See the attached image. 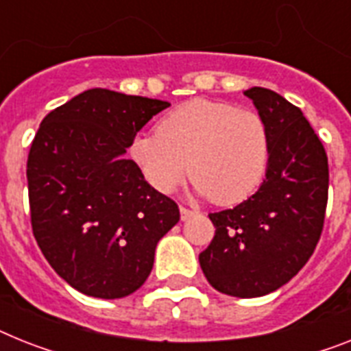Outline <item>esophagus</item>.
<instances>
[{
	"label": "esophagus",
	"instance_id": "1",
	"mask_svg": "<svg viewBox=\"0 0 351 351\" xmlns=\"http://www.w3.org/2000/svg\"><path fill=\"white\" fill-rule=\"evenodd\" d=\"M179 210H181V219H182V221H186L188 217H192L193 213H195V211H193V210H188V208H184V206H181V208H179Z\"/></svg>",
	"mask_w": 351,
	"mask_h": 351
}]
</instances>
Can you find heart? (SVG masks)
Instances as JSON below:
<instances>
[{"label":"heart","instance_id":"heart-1","mask_svg":"<svg viewBox=\"0 0 351 351\" xmlns=\"http://www.w3.org/2000/svg\"><path fill=\"white\" fill-rule=\"evenodd\" d=\"M130 158L158 192H172L190 170L197 195L237 204L267 173L271 132L253 109L193 98L167 112L156 132L136 136Z\"/></svg>","mask_w":351,"mask_h":351}]
</instances>
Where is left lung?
<instances>
[{
    "label": "left lung",
    "mask_w": 351,
    "mask_h": 351,
    "mask_svg": "<svg viewBox=\"0 0 351 351\" xmlns=\"http://www.w3.org/2000/svg\"><path fill=\"white\" fill-rule=\"evenodd\" d=\"M244 95L267 121L271 161L258 192L210 213L215 237L199 262L222 294L258 298L285 285L314 253L328 202V158L300 107L265 88Z\"/></svg>",
    "instance_id": "8db88e82"
}]
</instances>
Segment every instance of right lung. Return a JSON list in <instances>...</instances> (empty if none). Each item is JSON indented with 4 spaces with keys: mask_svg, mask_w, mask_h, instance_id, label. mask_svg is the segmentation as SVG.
<instances>
[{
    "mask_svg": "<svg viewBox=\"0 0 351 351\" xmlns=\"http://www.w3.org/2000/svg\"><path fill=\"white\" fill-rule=\"evenodd\" d=\"M170 104L95 88L46 114L26 178L32 231L55 273L93 298L138 291L179 208L125 159L136 134Z\"/></svg>",
    "mask_w": 351,
    "mask_h": 351,
    "instance_id": "add662e5",
    "label": "right lung"
}]
</instances>
